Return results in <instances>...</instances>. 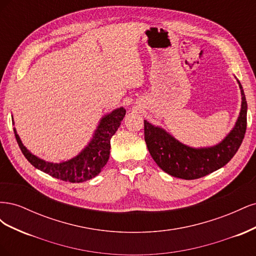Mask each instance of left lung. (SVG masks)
<instances>
[{"mask_svg": "<svg viewBox=\"0 0 256 256\" xmlns=\"http://www.w3.org/2000/svg\"><path fill=\"white\" fill-rule=\"evenodd\" d=\"M237 80V79H236ZM242 108L234 127L221 142L207 147H192L178 141L166 129L144 120V138L157 166L168 175L196 180L226 166L242 143L246 129V100L242 84Z\"/></svg>", "mask_w": 256, "mask_h": 256, "instance_id": "1", "label": "left lung"}]
</instances>
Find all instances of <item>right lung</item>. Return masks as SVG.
<instances>
[{
    "mask_svg": "<svg viewBox=\"0 0 256 256\" xmlns=\"http://www.w3.org/2000/svg\"><path fill=\"white\" fill-rule=\"evenodd\" d=\"M125 114L126 110L120 106L104 115L88 145L76 156L60 162L38 158L23 145L16 128H14V132L22 154L33 166L60 180L83 182L96 177L106 164L110 156L111 138L120 126Z\"/></svg>",
    "mask_w": 256,
    "mask_h": 256,
    "instance_id": "right-lung-1",
    "label": "right lung"
}]
</instances>
